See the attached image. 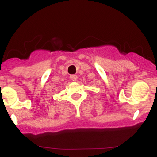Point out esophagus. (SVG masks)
I'll use <instances>...</instances> for the list:
<instances>
[{
	"label": "esophagus",
	"mask_w": 157,
	"mask_h": 157,
	"mask_svg": "<svg viewBox=\"0 0 157 157\" xmlns=\"http://www.w3.org/2000/svg\"><path fill=\"white\" fill-rule=\"evenodd\" d=\"M70 78H71V79L74 82H76L78 80V76L76 75H71L70 76Z\"/></svg>",
	"instance_id": "esophagus-1"
}]
</instances>
